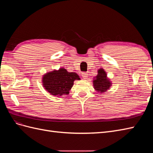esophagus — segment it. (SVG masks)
<instances>
[{
    "instance_id": "34e87169",
    "label": "esophagus",
    "mask_w": 153,
    "mask_h": 153,
    "mask_svg": "<svg viewBox=\"0 0 153 153\" xmlns=\"http://www.w3.org/2000/svg\"><path fill=\"white\" fill-rule=\"evenodd\" d=\"M82 76L83 78H84V79H86V78H87V77H88V74L87 73H82Z\"/></svg>"
}]
</instances>
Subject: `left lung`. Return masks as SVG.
Listing matches in <instances>:
<instances>
[{
  "instance_id": "obj_1",
  "label": "left lung",
  "mask_w": 153,
  "mask_h": 153,
  "mask_svg": "<svg viewBox=\"0 0 153 153\" xmlns=\"http://www.w3.org/2000/svg\"><path fill=\"white\" fill-rule=\"evenodd\" d=\"M97 72L98 75L93 78L92 84L95 91L102 94L110 89L112 83L110 78L107 77V74L104 69L100 68Z\"/></svg>"
}]
</instances>
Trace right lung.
<instances>
[{"instance_id":"right-lung-1","label":"right lung","mask_w":153,"mask_h":153,"mask_svg":"<svg viewBox=\"0 0 153 153\" xmlns=\"http://www.w3.org/2000/svg\"><path fill=\"white\" fill-rule=\"evenodd\" d=\"M80 78L75 72H69L61 68L58 70L47 72L42 76V85L44 89L51 94L57 97L68 95L74 84L75 80Z\"/></svg>"}]
</instances>
